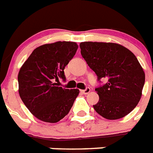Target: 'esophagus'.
Wrapping results in <instances>:
<instances>
[{"label": "esophagus", "mask_w": 153, "mask_h": 153, "mask_svg": "<svg viewBox=\"0 0 153 153\" xmlns=\"http://www.w3.org/2000/svg\"><path fill=\"white\" fill-rule=\"evenodd\" d=\"M90 91H91L90 88H86L84 89V90H81V92H82L83 94H88L89 92H90Z\"/></svg>", "instance_id": "esophagus-1"}]
</instances>
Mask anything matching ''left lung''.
Masks as SVG:
<instances>
[{
	"instance_id": "8db88e82",
	"label": "left lung",
	"mask_w": 153,
	"mask_h": 153,
	"mask_svg": "<svg viewBox=\"0 0 153 153\" xmlns=\"http://www.w3.org/2000/svg\"><path fill=\"white\" fill-rule=\"evenodd\" d=\"M80 47L98 81L107 80L95 89L100 96L93 105L95 111L110 120L125 117L139 102L145 84V73L136 56L124 46L111 42H84Z\"/></svg>"
}]
</instances>
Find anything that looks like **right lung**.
I'll return each instance as SVG.
<instances>
[{
    "instance_id": "right-lung-1",
    "label": "right lung",
    "mask_w": 153,
    "mask_h": 153,
    "mask_svg": "<svg viewBox=\"0 0 153 153\" xmlns=\"http://www.w3.org/2000/svg\"><path fill=\"white\" fill-rule=\"evenodd\" d=\"M78 45L73 42L45 44L34 50L19 72V94L30 113L39 120L54 123L67 115L79 94L78 89L60 87L64 69Z\"/></svg>"
}]
</instances>
